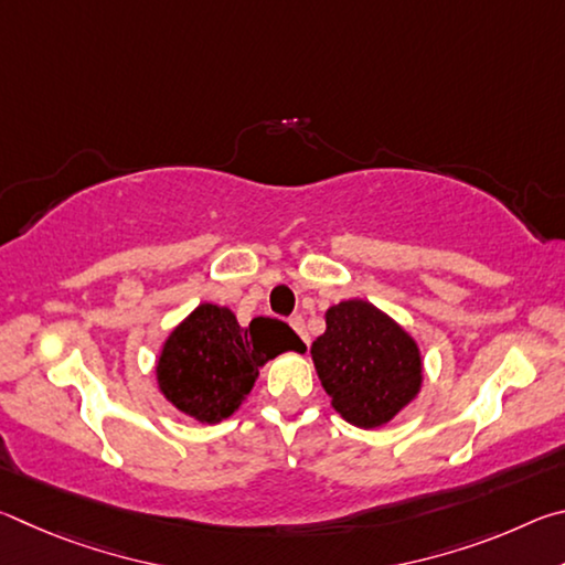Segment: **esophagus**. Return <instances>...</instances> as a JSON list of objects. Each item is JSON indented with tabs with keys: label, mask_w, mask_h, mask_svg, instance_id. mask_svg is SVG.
Returning a JSON list of instances; mask_svg holds the SVG:
<instances>
[{
	"label": "esophagus",
	"mask_w": 565,
	"mask_h": 565,
	"mask_svg": "<svg viewBox=\"0 0 565 565\" xmlns=\"http://www.w3.org/2000/svg\"><path fill=\"white\" fill-rule=\"evenodd\" d=\"M289 323H291V329H294L296 333H299V337H301V341L306 343V347H309V333H306L303 319H301V317H291V319H289Z\"/></svg>",
	"instance_id": "1"
}]
</instances>
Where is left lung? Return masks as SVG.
Segmentation results:
<instances>
[{
    "label": "left lung",
    "instance_id": "1",
    "mask_svg": "<svg viewBox=\"0 0 565 565\" xmlns=\"http://www.w3.org/2000/svg\"><path fill=\"white\" fill-rule=\"evenodd\" d=\"M323 319L327 331L311 343V359L331 406L356 428L386 426L424 386L416 339L363 299L333 303Z\"/></svg>",
    "mask_w": 565,
    "mask_h": 565
}]
</instances>
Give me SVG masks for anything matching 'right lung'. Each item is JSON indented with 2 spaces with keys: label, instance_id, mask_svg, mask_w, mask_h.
Masks as SVG:
<instances>
[{
  "label": "right lung",
  "instance_id": "right-lung-1",
  "mask_svg": "<svg viewBox=\"0 0 565 565\" xmlns=\"http://www.w3.org/2000/svg\"><path fill=\"white\" fill-rule=\"evenodd\" d=\"M286 351L306 347L284 321L259 317L242 327L228 306L199 303L161 343L157 388L181 414L218 424L244 404L264 363Z\"/></svg>",
  "mask_w": 565,
  "mask_h": 565
}]
</instances>
